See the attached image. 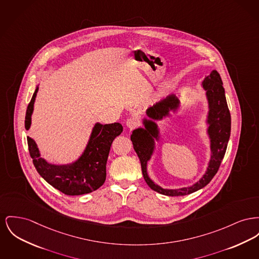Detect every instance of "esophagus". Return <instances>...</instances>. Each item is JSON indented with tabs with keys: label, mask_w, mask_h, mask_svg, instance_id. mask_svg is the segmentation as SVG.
I'll return each instance as SVG.
<instances>
[{
	"label": "esophagus",
	"mask_w": 259,
	"mask_h": 259,
	"mask_svg": "<svg viewBox=\"0 0 259 259\" xmlns=\"http://www.w3.org/2000/svg\"><path fill=\"white\" fill-rule=\"evenodd\" d=\"M126 125L130 129H134V128H136L137 126H139V120H138L137 118H129L126 121Z\"/></svg>",
	"instance_id": "obj_1"
}]
</instances>
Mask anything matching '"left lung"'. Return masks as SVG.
<instances>
[{"instance_id": "1", "label": "left lung", "mask_w": 259, "mask_h": 259, "mask_svg": "<svg viewBox=\"0 0 259 259\" xmlns=\"http://www.w3.org/2000/svg\"><path fill=\"white\" fill-rule=\"evenodd\" d=\"M202 87L206 90V96L209 104L208 134L211 142V158L206 173L198 183H196L192 187L178 190H165L155 185L148 176L147 162L151 158V155L153 152L154 142L152 137L156 139L158 137L157 126L152 120H145L144 123L146 129L140 128L134 130L133 134L131 135L133 148L141 161L144 179L152 190L159 194L171 197H178L197 192L212 180L225 155L231 133V114L229 111L228 105L225 98V91L220 74L216 70H212L210 74L205 77V79L203 80ZM178 99H176L174 95H169L165 99L159 101L158 103L150 107L147 110V113L152 119H161L162 116L168 114L169 108L175 109L178 107Z\"/></svg>"}]
</instances>
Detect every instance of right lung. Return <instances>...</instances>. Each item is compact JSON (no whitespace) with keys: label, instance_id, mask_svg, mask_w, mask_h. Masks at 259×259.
<instances>
[{"label":"right lung","instance_id":"add662e5","mask_svg":"<svg viewBox=\"0 0 259 259\" xmlns=\"http://www.w3.org/2000/svg\"><path fill=\"white\" fill-rule=\"evenodd\" d=\"M38 88L33 94L25 115V128H30L31 115ZM120 123L100 124L93 129L90 141L82 156L69 165L49 164L40 157V152L33 139L27 137V144L33 164L38 173L51 186L67 196H80L98 190L106 181L107 161L114 138L121 134Z\"/></svg>","mask_w":259,"mask_h":259}]
</instances>
